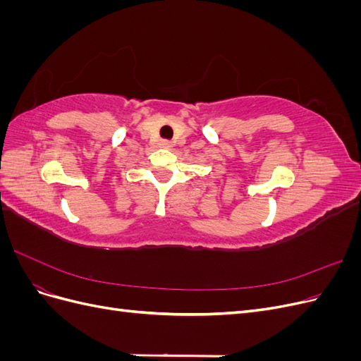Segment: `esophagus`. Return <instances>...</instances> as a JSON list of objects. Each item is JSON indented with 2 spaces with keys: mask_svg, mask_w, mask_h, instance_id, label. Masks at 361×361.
Returning a JSON list of instances; mask_svg holds the SVG:
<instances>
[{
  "mask_svg": "<svg viewBox=\"0 0 361 361\" xmlns=\"http://www.w3.org/2000/svg\"><path fill=\"white\" fill-rule=\"evenodd\" d=\"M159 146H161V147H164V149H170V147H171V143H170L169 140H162L161 143H159Z\"/></svg>",
  "mask_w": 361,
  "mask_h": 361,
  "instance_id": "1",
  "label": "esophagus"
}]
</instances>
